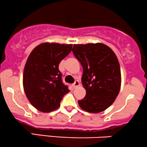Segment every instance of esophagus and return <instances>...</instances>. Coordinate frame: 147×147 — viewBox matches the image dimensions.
<instances>
[{
    "mask_svg": "<svg viewBox=\"0 0 147 147\" xmlns=\"http://www.w3.org/2000/svg\"><path fill=\"white\" fill-rule=\"evenodd\" d=\"M79 85H80V84H79V81H76V82H75V83H74L73 84H72V88H73L74 89H75V88H77L78 87Z\"/></svg>",
    "mask_w": 147,
    "mask_h": 147,
    "instance_id": "1",
    "label": "esophagus"
}]
</instances>
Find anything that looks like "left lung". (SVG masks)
<instances>
[{
    "instance_id": "8db88e82",
    "label": "left lung",
    "mask_w": 147,
    "mask_h": 147,
    "mask_svg": "<svg viewBox=\"0 0 147 147\" xmlns=\"http://www.w3.org/2000/svg\"><path fill=\"white\" fill-rule=\"evenodd\" d=\"M72 52L83 67L82 82L86 95L79 105L84 111L98 113L110 106L119 94L121 71L115 54L103 43L73 45Z\"/></svg>"
}]
</instances>
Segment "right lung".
Returning a JSON list of instances; mask_svg holds the SVG:
<instances>
[{
    "label": "right lung",
    "mask_w": 147,
    "mask_h": 147,
    "mask_svg": "<svg viewBox=\"0 0 147 147\" xmlns=\"http://www.w3.org/2000/svg\"><path fill=\"white\" fill-rule=\"evenodd\" d=\"M72 44L43 43L32 51L23 72V88L34 107L43 113L56 110L70 92L62 82L59 64L71 52Z\"/></svg>",
    "instance_id": "add662e5"
}]
</instances>
